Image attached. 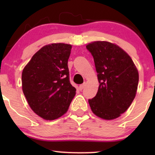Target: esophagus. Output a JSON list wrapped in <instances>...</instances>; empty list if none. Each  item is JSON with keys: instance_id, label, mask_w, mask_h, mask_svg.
Segmentation results:
<instances>
[{"instance_id": "1", "label": "esophagus", "mask_w": 155, "mask_h": 155, "mask_svg": "<svg viewBox=\"0 0 155 155\" xmlns=\"http://www.w3.org/2000/svg\"><path fill=\"white\" fill-rule=\"evenodd\" d=\"M85 87V83H84V84H80L79 85V90H82L83 89H84V87Z\"/></svg>"}]
</instances>
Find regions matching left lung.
<instances>
[{"label": "left lung", "instance_id": "left-lung-1", "mask_svg": "<svg viewBox=\"0 0 155 155\" xmlns=\"http://www.w3.org/2000/svg\"><path fill=\"white\" fill-rule=\"evenodd\" d=\"M86 47L93 57L100 84L89 104L96 116L114 120L130 107L136 97L138 70L130 57L116 44L94 41Z\"/></svg>", "mask_w": 155, "mask_h": 155}]
</instances>
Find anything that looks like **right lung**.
Wrapping results in <instances>:
<instances>
[{
  "instance_id": "add662e5",
  "label": "right lung",
  "mask_w": 155,
  "mask_h": 155,
  "mask_svg": "<svg viewBox=\"0 0 155 155\" xmlns=\"http://www.w3.org/2000/svg\"><path fill=\"white\" fill-rule=\"evenodd\" d=\"M71 45L51 44L32 57L22 71V91L31 109L46 120L66 113L76 95L69 80Z\"/></svg>"
}]
</instances>
